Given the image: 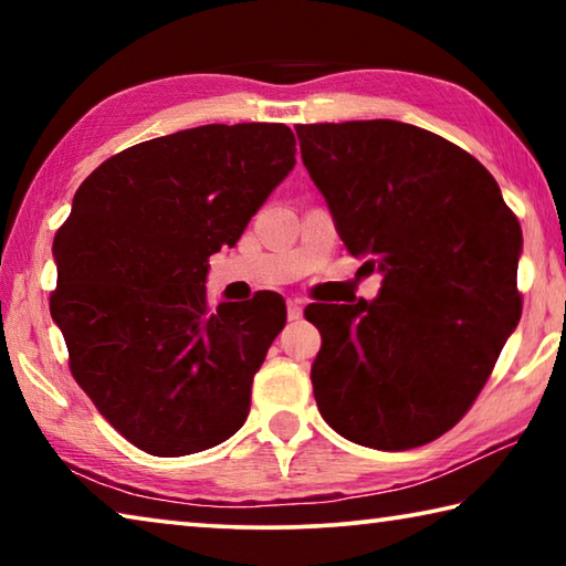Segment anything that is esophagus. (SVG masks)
Instances as JSON below:
<instances>
[{
	"label": "esophagus",
	"mask_w": 566,
	"mask_h": 566,
	"mask_svg": "<svg viewBox=\"0 0 566 566\" xmlns=\"http://www.w3.org/2000/svg\"><path fill=\"white\" fill-rule=\"evenodd\" d=\"M304 312V300H300V296H292L290 302H286V314H290V319H300Z\"/></svg>",
	"instance_id": "obj_1"
}]
</instances>
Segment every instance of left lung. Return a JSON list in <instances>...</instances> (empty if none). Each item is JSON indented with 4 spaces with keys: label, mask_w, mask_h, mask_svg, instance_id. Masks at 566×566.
I'll return each instance as SVG.
<instances>
[{
    "label": "left lung",
    "mask_w": 566,
    "mask_h": 566,
    "mask_svg": "<svg viewBox=\"0 0 566 566\" xmlns=\"http://www.w3.org/2000/svg\"><path fill=\"white\" fill-rule=\"evenodd\" d=\"M302 161L375 300L312 304L314 399L334 432L399 452L472 407L522 317V227L494 177L415 124H300Z\"/></svg>",
    "instance_id": "obj_1"
}]
</instances>
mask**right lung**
<instances>
[{"instance_id": "add662e5", "label": "right lung", "mask_w": 566, "mask_h": 566, "mask_svg": "<svg viewBox=\"0 0 566 566\" xmlns=\"http://www.w3.org/2000/svg\"><path fill=\"white\" fill-rule=\"evenodd\" d=\"M294 151L284 124H205L119 151L76 189L50 312L76 385L142 452H202L247 421L286 306L274 292L209 306V256L237 244Z\"/></svg>"}]
</instances>
